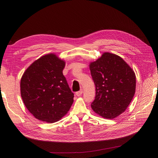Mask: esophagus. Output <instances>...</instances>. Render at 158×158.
I'll list each match as a JSON object with an SVG mask.
<instances>
[{
	"mask_svg": "<svg viewBox=\"0 0 158 158\" xmlns=\"http://www.w3.org/2000/svg\"><path fill=\"white\" fill-rule=\"evenodd\" d=\"M82 94H83V89H80V91H77V93H76V95H77L78 97H80L82 95Z\"/></svg>",
	"mask_w": 158,
	"mask_h": 158,
	"instance_id": "obj_1",
	"label": "esophagus"
}]
</instances>
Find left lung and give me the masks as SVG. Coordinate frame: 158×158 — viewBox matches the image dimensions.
<instances>
[{
    "mask_svg": "<svg viewBox=\"0 0 158 158\" xmlns=\"http://www.w3.org/2000/svg\"><path fill=\"white\" fill-rule=\"evenodd\" d=\"M95 85V97L91 106L99 116L115 118L131 103L135 93L136 77L123 59L109 52L89 64Z\"/></svg>",
    "mask_w": 158,
    "mask_h": 158,
    "instance_id": "left-lung-1",
    "label": "left lung"
}]
</instances>
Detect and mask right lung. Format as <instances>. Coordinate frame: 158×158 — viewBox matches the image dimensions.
Wrapping results in <instances>:
<instances>
[{"instance_id": "obj_1", "label": "right lung", "mask_w": 158, "mask_h": 158, "mask_svg": "<svg viewBox=\"0 0 158 158\" xmlns=\"http://www.w3.org/2000/svg\"><path fill=\"white\" fill-rule=\"evenodd\" d=\"M64 66L63 59L48 53L32 63L21 78V96L24 105L40 121H59L73 105L74 94L63 74Z\"/></svg>"}]
</instances>
